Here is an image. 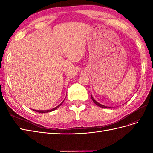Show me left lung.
Returning a JSON list of instances; mask_svg holds the SVG:
<instances>
[{"mask_svg": "<svg viewBox=\"0 0 153 153\" xmlns=\"http://www.w3.org/2000/svg\"><path fill=\"white\" fill-rule=\"evenodd\" d=\"M91 99L92 100V101H94V103L96 104V105H98V106H100V107H101V108H111V107H108V106H104V105H101V104H100L99 103H98L97 102V101L92 98V96L91 95Z\"/></svg>", "mask_w": 153, "mask_h": 153, "instance_id": "left-lung-1", "label": "left lung"}]
</instances>
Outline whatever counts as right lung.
I'll return each mask as SVG.
<instances>
[{
    "label": "right lung",
    "instance_id": "1",
    "mask_svg": "<svg viewBox=\"0 0 153 153\" xmlns=\"http://www.w3.org/2000/svg\"><path fill=\"white\" fill-rule=\"evenodd\" d=\"M63 103V101L59 105H58L57 106H56V107H55V108H52V109H51V110H34V111H36V112H39V113H47V112H52V111H53V110H56L57 108H58L60 106H61V105H62V103Z\"/></svg>",
    "mask_w": 153,
    "mask_h": 153
}]
</instances>
